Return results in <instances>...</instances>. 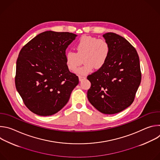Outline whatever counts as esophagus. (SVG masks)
<instances>
[{
	"instance_id": "1",
	"label": "esophagus",
	"mask_w": 160,
	"mask_h": 160,
	"mask_svg": "<svg viewBox=\"0 0 160 160\" xmlns=\"http://www.w3.org/2000/svg\"><path fill=\"white\" fill-rule=\"evenodd\" d=\"M78 78H79V81H80V82H81V81H82L83 80L85 79V77H82V76H79V77H78Z\"/></svg>"
}]
</instances>
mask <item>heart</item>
Segmentation results:
<instances>
[{"label":"heart","instance_id":"heart-1","mask_svg":"<svg viewBox=\"0 0 160 160\" xmlns=\"http://www.w3.org/2000/svg\"><path fill=\"white\" fill-rule=\"evenodd\" d=\"M76 52L68 51L65 54V62L68 69L73 72L81 63L83 57L84 64L76 71L78 75H85L99 70L106 64L110 52L108 43L104 40L92 36L82 37L75 45Z\"/></svg>","mask_w":160,"mask_h":160}]
</instances>
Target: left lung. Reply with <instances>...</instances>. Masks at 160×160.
<instances>
[{"instance_id":"left-lung-1","label":"left lung","mask_w":160,"mask_h":160,"mask_svg":"<svg viewBox=\"0 0 160 160\" xmlns=\"http://www.w3.org/2000/svg\"><path fill=\"white\" fill-rule=\"evenodd\" d=\"M110 52L104 66L87 79L91 86L87 98L103 114L112 115L129 107L141 81L138 52L123 37L115 33L102 35Z\"/></svg>"}]
</instances>
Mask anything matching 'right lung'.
Returning <instances> with one entry per match:
<instances>
[{
    "mask_svg": "<svg viewBox=\"0 0 160 160\" xmlns=\"http://www.w3.org/2000/svg\"><path fill=\"white\" fill-rule=\"evenodd\" d=\"M77 35L42 32L21 49L16 61L15 84L26 106L39 116H51L68 102L78 77L66 65V49Z\"/></svg>",
    "mask_w": 160,
    "mask_h": 160,
    "instance_id": "obj_1",
    "label": "right lung"
}]
</instances>
